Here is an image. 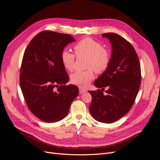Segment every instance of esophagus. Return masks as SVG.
<instances>
[{
	"instance_id": "1",
	"label": "esophagus",
	"mask_w": 160,
	"mask_h": 160,
	"mask_svg": "<svg viewBox=\"0 0 160 160\" xmlns=\"http://www.w3.org/2000/svg\"><path fill=\"white\" fill-rule=\"evenodd\" d=\"M87 92V90L85 89H84L82 87L79 88V93L80 94H82V93H84V92Z\"/></svg>"
}]
</instances>
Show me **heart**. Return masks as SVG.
Wrapping results in <instances>:
<instances>
[{
	"label": "heart",
	"mask_w": 160,
	"mask_h": 160,
	"mask_svg": "<svg viewBox=\"0 0 160 160\" xmlns=\"http://www.w3.org/2000/svg\"><path fill=\"white\" fill-rule=\"evenodd\" d=\"M74 51L78 56L88 58L87 68H92L86 71H77L71 75V82L80 87H87L94 78L92 69L98 73L104 72L111 61L109 52L104 49L102 44L91 38H85L80 40L74 46ZM61 60L65 69L73 71L74 69L75 56L66 49L62 51Z\"/></svg>",
	"instance_id": "1"
}]
</instances>
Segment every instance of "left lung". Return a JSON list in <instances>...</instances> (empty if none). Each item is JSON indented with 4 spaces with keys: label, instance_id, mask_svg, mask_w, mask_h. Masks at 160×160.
I'll list each match as a JSON object with an SVG mask.
<instances>
[{
    "label": "left lung",
    "instance_id": "1",
    "mask_svg": "<svg viewBox=\"0 0 160 160\" xmlns=\"http://www.w3.org/2000/svg\"><path fill=\"white\" fill-rule=\"evenodd\" d=\"M112 45L111 61L107 69L94 82L102 90L88 91L92 96L90 115L97 121L111 123L127 113L138 94L141 79V65L133 47L115 33L102 35ZM108 87L107 94L102 92Z\"/></svg>",
    "mask_w": 160,
    "mask_h": 160
}]
</instances>
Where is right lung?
I'll return each mask as SVG.
<instances>
[{"label":"right lung","mask_w":160,"mask_h":160,"mask_svg":"<svg viewBox=\"0 0 160 160\" xmlns=\"http://www.w3.org/2000/svg\"><path fill=\"white\" fill-rule=\"evenodd\" d=\"M74 41L70 35L43 31L34 37L25 51L20 87L30 111L43 122L63 119L78 95L77 86L66 85L69 77L61 60L62 51Z\"/></svg>","instance_id":"add662e5"}]
</instances>
